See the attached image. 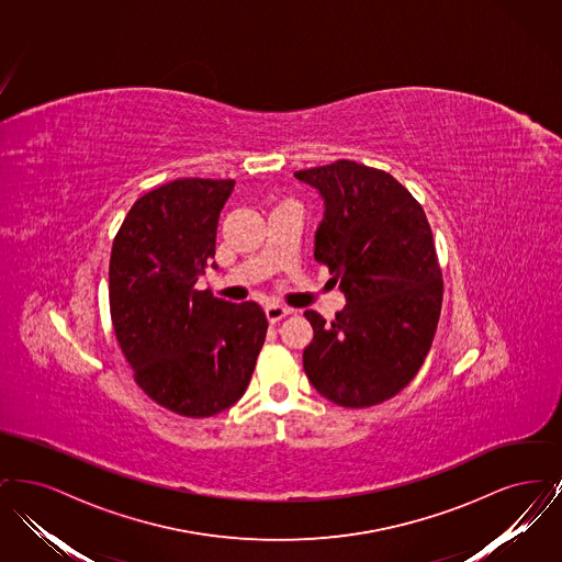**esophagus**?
Wrapping results in <instances>:
<instances>
[{"mask_svg": "<svg viewBox=\"0 0 562 562\" xmlns=\"http://www.w3.org/2000/svg\"><path fill=\"white\" fill-rule=\"evenodd\" d=\"M289 314H291V310L280 307V305H268V307H266V316H268V321L271 322V324H276V322L286 318Z\"/></svg>", "mask_w": 562, "mask_h": 562, "instance_id": "esophagus-1", "label": "esophagus"}]
</instances>
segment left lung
<instances>
[{
	"instance_id": "obj_1",
	"label": "left lung",
	"mask_w": 562,
	"mask_h": 562,
	"mask_svg": "<svg viewBox=\"0 0 562 562\" xmlns=\"http://www.w3.org/2000/svg\"><path fill=\"white\" fill-rule=\"evenodd\" d=\"M294 177L324 198L314 257L348 296L330 324L305 312L314 328L305 374L346 408L390 401L419 373L440 318L442 269L428 216L390 172L358 161Z\"/></svg>"
}]
</instances>
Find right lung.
I'll use <instances>...</instances> for the list:
<instances>
[{
  "label": "right lung",
  "mask_w": 562,
  "mask_h": 562,
  "mask_svg": "<svg viewBox=\"0 0 562 562\" xmlns=\"http://www.w3.org/2000/svg\"><path fill=\"white\" fill-rule=\"evenodd\" d=\"M234 179H177L147 191L117 229L109 310L136 385L183 417H213L240 401L263 348V310L198 291L214 259L216 225Z\"/></svg>",
  "instance_id": "1"
}]
</instances>
